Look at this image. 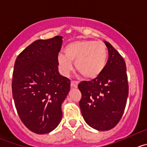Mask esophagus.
<instances>
[{"instance_id": "34e87169", "label": "esophagus", "mask_w": 147, "mask_h": 147, "mask_svg": "<svg viewBox=\"0 0 147 147\" xmlns=\"http://www.w3.org/2000/svg\"><path fill=\"white\" fill-rule=\"evenodd\" d=\"M78 82H76V81H72V82H71V87H72V88H78Z\"/></svg>"}]
</instances>
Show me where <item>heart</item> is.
Listing matches in <instances>:
<instances>
[{
  "mask_svg": "<svg viewBox=\"0 0 147 147\" xmlns=\"http://www.w3.org/2000/svg\"><path fill=\"white\" fill-rule=\"evenodd\" d=\"M64 52L65 56L58 55L57 65L60 72L65 76H67L72 70V62H74L77 71L89 80L98 78L106 67L108 52L102 42L75 41L65 47Z\"/></svg>",
  "mask_w": 147,
  "mask_h": 147,
  "instance_id": "obj_1",
  "label": "heart"
}]
</instances>
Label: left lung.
I'll return each instance as SVG.
<instances>
[{
    "mask_svg": "<svg viewBox=\"0 0 147 147\" xmlns=\"http://www.w3.org/2000/svg\"><path fill=\"white\" fill-rule=\"evenodd\" d=\"M105 44L108 59L102 73L96 79L78 85L82 93L79 105L84 120L98 131L110 130L117 125L129 95L126 63L109 42Z\"/></svg>",
    "mask_w": 147,
    "mask_h": 147,
    "instance_id": "1",
    "label": "left lung"
}]
</instances>
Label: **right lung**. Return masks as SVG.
<instances>
[{
    "mask_svg": "<svg viewBox=\"0 0 147 147\" xmlns=\"http://www.w3.org/2000/svg\"><path fill=\"white\" fill-rule=\"evenodd\" d=\"M62 45L61 36L39 39L16 59L13 98L21 121L34 133H49L62 120L61 105L70 89V80L58 71Z\"/></svg>",
    "mask_w": 147,
    "mask_h": 147,
    "instance_id": "obj_1",
    "label": "right lung"
}]
</instances>
